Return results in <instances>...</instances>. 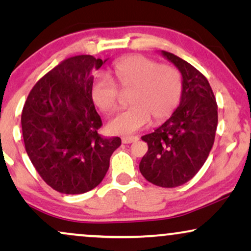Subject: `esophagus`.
I'll list each match as a JSON object with an SVG mask.
<instances>
[{"instance_id": "obj_1", "label": "esophagus", "mask_w": 251, "mask_h": 251, "mask_svg": "<svg viewBox=\"0 0 251 251\" xmlns=\"http://www.w3.org/2000/svg\"><path fill=\"white\" fill-rule=\"evenodd\" d=\"M122 143L123 144H131L133 142H137L138 140V137L137 136H131V137H122Z\"/></svg>"}]
</instances>
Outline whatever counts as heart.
I'll list each match as a JSON object with an SVG mask.
<instances>
[{"instance_id": "b5f03b06", "label": "heart", "mask_w": 251, "mask_h": 251, "mask_svg": "<svg viewBox=\"0 0 251 251\" xmlns=\"http://www.w3.org/2000/svg\"><path fill=\"white\" fill-rule=\"evenodd\" d=\"M113 76L122 90H131V107L118 113L106 125L113 135H131L150 122H162L173 114L181 95L180 75L175 68L157 65L149 58L133 54L113 65ZM119 90L106 76L96 78L91 87V98L102 112L116 107Z\"/></svg>"}]
</instances>
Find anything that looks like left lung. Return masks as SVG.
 Returning a JSON list of instances; mask_svg holds the SVG:
<instances>
[{
  "label": "left lung",
  "instance_id": "8db88e82",
  "mask_svg": "<svg viewBox=\"0 0 251 251\" xmlns=\"http://www.w3.org/2000/svg\"><path fill=\"white\" fill-rule=\"evenodd\" d=\"M181 74L179 106L169 119L142 137L149 151L139 163L146 180L160 187H177L191 180L214 145L217 102L203 74L174 53L161 51Z\"/></svg>",
  "mask_w": 251,
  "mask_h": 251
}]
</instances>
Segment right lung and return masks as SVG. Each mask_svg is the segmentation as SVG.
I'll use <instances>...</instances> for the list:
<instances>
[{"label":"right lung","instance_id":"1","mask_svg":"<svg viewBox=\"0 0 251 251\" xmlns=\"http://www.w3.org/2000/svg\"><path fill=\"white\" fill-rule=\"evenodd\" d=\"M107 59L71 57L47 73L24 105L22 128L30 162L46 183L64 194L98 186L119 137L102 138L101 120L91 98L92 72Z\"/></svg>","mask_w":251,"mask_h":251}]
</instances>
